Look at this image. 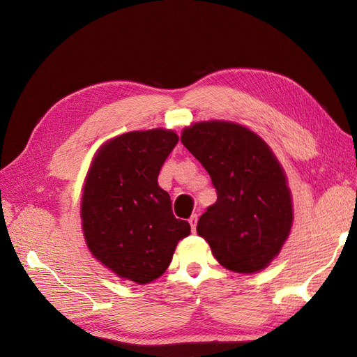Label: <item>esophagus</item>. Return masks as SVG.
<instances>
[{"instance_id": "esophagus-1", "label": "esophagus", "mask_w": 357, "mask_h": 357, "mask_svg": "<svg viewBox=\"0 0 357 357\" xmlns=\"http://www.w3.org/2000/svg\"><path fill=\"white\" fill-rule=\"evenodd\" d=\"M189 223H190L192 232H195L197 231V223H198V215L197 214H192L190 219H189Z\"/></svg>"}]
</instances>
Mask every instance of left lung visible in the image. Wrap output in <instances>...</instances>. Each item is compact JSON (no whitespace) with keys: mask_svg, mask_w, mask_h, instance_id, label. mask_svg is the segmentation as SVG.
<instances>
[{"mask_svg":"<svg viewBox=\"0 0 357 357\" xmlns=\"http://www.w3.org/2000/svg\"><path fill=\"white\" fill-rule=\"evenodd\" d=\"M181 143L207 169L218 201L197 225L226 269L252 274L280 253L294 222L286 174L264 139L234 122H198Z\"/></svg>","mask_w":357,"mask_h":357,"instance_id":"8db88e82","label":"left lung"}]
</instances>
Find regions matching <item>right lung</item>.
Returning a JSON list of instances; mask_svg holds the SVG:
<instances>
[{
    "label": "right lung",
    "mask_w": 357,
    "mask_h": 357,
    "mask_svg": "<svg viewBox=\"0 0 357 357\" xmlns=\"http://www.w3.org/2000/svg\"><path fill=\"white\" fill-rule=\"evenodd\" d=\"M178 137L169 129L132 131L96 152L82 197V226L96 261L137 284L165 273L177 243L190 234L176 219L159 171Z\"/></svg>",
    "instance_id": "obj_1"
}]
</instances>
